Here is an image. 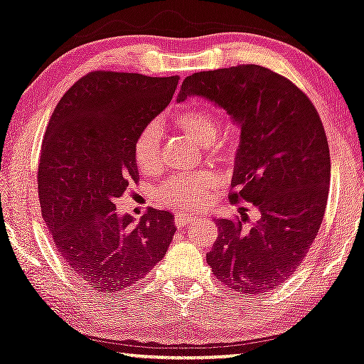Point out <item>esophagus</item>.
<instances>
[{
	"label": "esophagus",
	"instance_id": "obj_1",
	"mask_svg": "<svg viewBox=\"0 0 364 364\" xmlns=\"http://www.w3.org/2000/svg\"><path fill=\"white\" fill-rule=\"evenodd\" d=\"M195 220H196L195 215H176V218H174V225H176L178 228H185V227H190Z\"/></svg>",
	"mask_w": 364,
	"mask_h": 364
}]
</instances>
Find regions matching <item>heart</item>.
Here are the masks:
<instances>
[{
  "mask_svg": "<svg viewBox=\"0 0 364 364\" xmlns=\"http://www.w3.org/2000/svg\"><path fill=\"white\" fill-rule=\"evenodd\" d=\"M173 124L179 131L193 137L198 144L205 146L211 154L228 158L233 153L235 142L230 132L218 136L220 117L213 109L203 104H188L176 110ZM134 161L142 173H153L159 168L161 129L151 122L137 134L134 141ZM218 183L213 173L201 171L171 176L161 186V203L176 210H200L208 203L210 193Z\"/></svg>",
  "mask_w": 364,
  "mask_h": 364,
  "instance_id": "1",
  "label": "heart"
}]
</instances>
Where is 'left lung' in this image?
<instances>
[{"label": "left lung", "mask_w": 364, "mask_h": 364, "mask_svg": "<svg viewBox=\"0 0 364 364\" xmlns=\"http://www.w3.org/2000/svg\"><path fill=\"white\" fill-rule=\"evenodd\" d=\"M191 95L227 110L240 127L232 201H250L260 220L220 218L206 254L216 279L262 296L285 282L316 240L328 203L331 158L319 114L291 80L260 65L186 77L178 102Z\"/></svg>", "instance_id": "1"}]
</instances>
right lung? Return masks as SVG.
Returning <instances> with one entry per match:
<instances>
[{
  "label": "right lung",
  "mask_w": 364,
  "mask_h": 364,
  "mask_svg": "<svg viewBox=\"0 0 364 364\" xmlns=\"http://www.w3.org/2000/svg\"><path fill=\"white\" fill-rule=\"evenodd\" d=\"M179 77L90 72L65 92L41 142L38 195L63 264L102 296L131 287L166 255L174 218L149 208L139 223L116 203L139 171L134 141L166 109Z\"/></svg>",
  "instance_id": "1"
}]
</instances>
